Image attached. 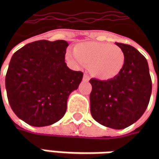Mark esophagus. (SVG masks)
Returning <instances> with one entry per match:
<instances>
[{
	"label": "esophagus",
	"mask_w": 159,
	"mask_h": 159,
	"mask_svg": "<svg viewBox=\"0 0 159 159\" xmlns=\"http://www.w3.org/2000/svg\"><path fill=\"white\" fill-rule=\"evenodd\" d=\"M90 79L89 76H88V75H84L83 76V81H85V82H89Z\"/></svg>",
	"instance_id": "1"
}]
</instances>
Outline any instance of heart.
Here are the masks:
<instances>
[{
    "label": "heart",
    "mask_w": 159,
    "mask_h": 159,
    "mask_svg": "<svg viewBox=\"0 0 159 159\" xmlns=\"http://www.w3.org/2000/svg\"><path fill=\"white\" fill-rule=\"evenodd\" d=\"M66 59L75 66H89L91 75L100 80L112 79L122 70L125 55L118 46L99 42L80 43Z\"/></svg>",
    "instance_id": "b5f03b06"
}]
</instances>
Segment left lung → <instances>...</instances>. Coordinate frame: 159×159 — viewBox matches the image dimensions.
Segmentation results:
<instances>
[{"mask_svg": "<svg viewBox=\"0 0 159 159\" xmlns=\"http://www.w3.org/2000/svg\"><path fill=\"white\" fill-rule=\"evenodd\" d=\"M116 44L125 55L123 68L112 79L90 80V111L100 124L122 129L135 123L145 112L152 93V79L147 59L136 48Z\"/></svg>", "mask_w": 159, "mask_h": 159, "instance_id": "1", "label": "left lung"}]
</instances>
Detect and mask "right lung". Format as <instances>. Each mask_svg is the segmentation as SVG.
Instances as JSON below:
<instances>
[{
	"instance_id": "1",
	"label": "right lung",
	"mask_w": 159,
	"mask_h": 159,
	"mask_svg": "<svg viewBox=\"0 0 159 159\" xmlns=\"http://www.w3.org/2000/svg\"><path fill=\"white\" fill-rule=\"evenodd\" d=\"M68 42H30L13 53L6 75V89L13 112L31 126H48L64 117L70 93L83 73L65 62Z\"/></svg>"
}]
</instances>
